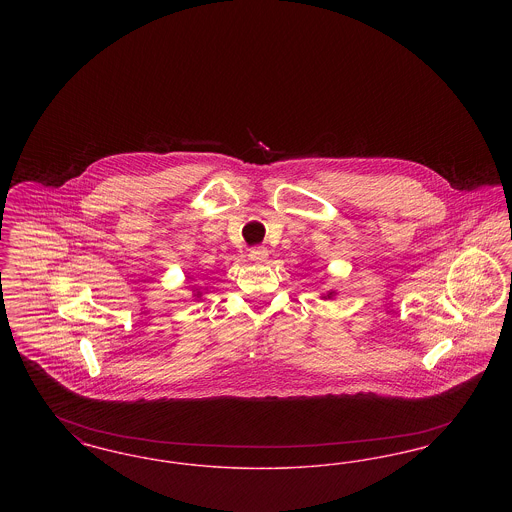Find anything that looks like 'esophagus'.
<instances>
[{"instance_id":"obj_1","label":"esophagus","mask_w":512,"mask_h":512,"mask_svg":"<svg viewBox=\"0 0 512 512\" xmlns=\"http://www.w3.org/2000/svg\"><path fill=\"white\" fill-rule=\"evenodd\" d=\"M268 257V249L267 247H263V245H257V247H253L251 251H249V259L253 261V263H265Z\"/></svg>"}]
</instances>
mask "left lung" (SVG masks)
<instances>
[{
    "mask_svg": "<svg viewBox=\"0 0 512 512\" xmlns=\"http://www.w3.org/2000/svg\"><path fill=\"white\" fill-rule=\"evenodd\" d=\"M332 295H334V292H328L324 295V299H332Z\"/></svg>",
    "mask_w": 512,
    "mask_h": 512,
    "instance_id": "obj_1",
    "label": "left lung"
}]
</instances>
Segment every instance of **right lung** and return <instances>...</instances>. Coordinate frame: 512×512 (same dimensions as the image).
<instances>
[{"label": "right lung", "mask_w": 512, "mask_h": 512, "mask_svg": "<svg viewBox=\"0 0 512 512\" xmlns=\"http://www.w3.org/2000/svg\"><path fill=\"white\" fill-rule=\"evenodd\" d=\"M199 295H201V293H197V297H199Z\"/></svg>", "instance_id": "1"}]
</instances>
